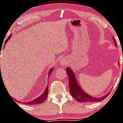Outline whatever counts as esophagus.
<instances>
[{
  "label": "esophagus",
  "mask_w": 123,
  "mask_h": 123,
  "mask_svg": "<svg viewBox=\"0 0 123 123\" xmlns=\"http://www.w3.org/2000/svg\"><path fill=\"white\" fill-rule=\"evenodd\" d=\"M61 64L62 67H65L67 64V61L65 59H62L61 61Z\"/></svg>",
  "instance_id": "obj_1"
}]
</instances>
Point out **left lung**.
Returning a JSON list of instances; mask_svg holds the SVG:
<instances>
[{
    "label": "left lung",
    "mask_w": 123,
    "mask_h": 123,
    "mask_svg": "<svg viewBox=\"0 0 123 123\" xmlns=\"http://www.w3.org/2000/svg\"><path fill=\"white\" fill-rule=\"evenodd\" d=\"M114 43L116 46V41L114 38ZM120 62V61H119ZM119 64V62H118ZM67 73L69 79V88H70V92L71 96L76 99L77 102H83V103H91V102H97L103 100L109 96V93L107 94L102 97L97 98L93 96L88 95L80 87L79 85L76 80L74 74L70 69V68L67 67L66 68Z\"/></svg>",
    "instance_id": "left-lung-1"
}]
</instances>
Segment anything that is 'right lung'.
I'll list each match as a JSON object with an SVG mask.
<instances>
[{
	"instance_id": "1",
	"label": "right lung",
	"mask_w": 123,
	"mask_h": 123,
	"mask_svg": "<svg viewBox=\"0 0 123 123\" xmlns=\"http://www.w3.org/2000/svg\"><path fill=\"white\" fill-rule=\"evenodd\" d=\"M10 37H11V35H9V37H8V38L6 40L5 44L7 42V41L9 40V38ZM52 71H53V68H52L49 71V75L52 72ZM48 89H49L48 86L46 87V90H45V91L43 93V94L41 95V96H40L39 97H38L37 98H36V99L34 100L30 101V102H24V103H25V104H26V105H37V104H40V103H42L43 102H44V101L46 100V98H47V94H48Z\"/></svg>"
}]
</instances>
